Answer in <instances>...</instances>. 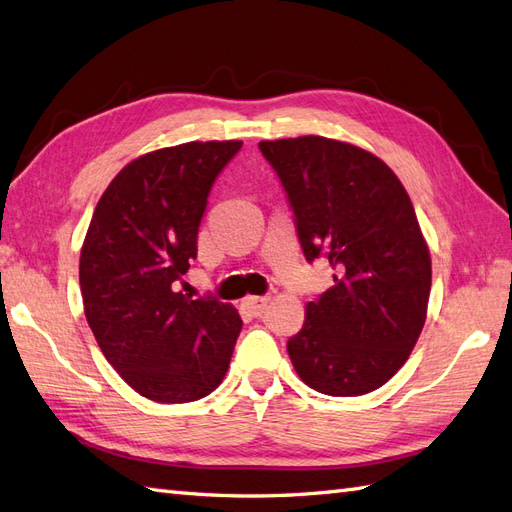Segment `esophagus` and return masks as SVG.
I'll use <instances>...</instances> for the list:
<instances>
[{
	"instance_id": "1",
	"label": "esophagus",
	"mask_w": 512,
	"mask_h": 512,
	"mask_svg": "<svg viewBox=\"0 0 512 512\" xmlns=\"http://www.w3.org/2000/svg\"><path fill=\"white\" fill-rule=\"evenodd\" d=\"M268 303H270V298L268 296H248L246 300H244V305L251 309V313L253 316H261V313L266 311V307H268Z\"/></svg>"
}]
</instances>
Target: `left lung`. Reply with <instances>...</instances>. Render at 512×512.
<instances>
[{
    "label": "left lung",
    "instance_id": "1",
    "mask_svg": "<svg viewBox=\"0 0 512 512\" xmlns=\"http://www.w3.org/2000/svg\"><path fill=\"white\" fill-rule=\"evenodd\" d=\"M294 209L307 261L329 259L335 285L309 303L287 352L300 381L326 396H363L409 359L424 329L430 251L396 173L357 144L261 140Z\"/></svg>",
    "mask_w": 512,
    "mask_h": 512
}]
</instances>
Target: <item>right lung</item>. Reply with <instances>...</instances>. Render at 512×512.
<instances>
[{
	"mask_svg": "<svg viewBox=\"0 0 512 512\" xmlns=\"http://www.w3.org/2000/svg\"><path fill=\"white\" fill-rule=\"evenodd\" d=\"M240 140L183 142L131 160L95 207L80 255L84 313L103 357L153 402L212 393L242 331L238 309L175 292L196 257L212 183Z\"/></svg>",
	"mask_w": 512,
	"mask_h": 512,
	"instance_id": "right-lung-1",
	"label": "right lung"
}]
</instances>
